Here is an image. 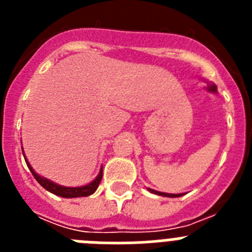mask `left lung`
<instances>
[{"label": "left lung", "mask_w": 252, "mask_h": 252, "mask_svg": "<svg viewBox=\"0 0 252 252\" xmlns=\"http://www.w3.org/2000/svg\"><path fill=\"white\" fill-rule=\"evenodd\" d=\"M149 192L154 193V194H158V195H162V197H169V198H177V197H180V195H183L182 193L180 194H171V193H162V192H158V190H154V189H150L148 188Z\"/></svg>", "instance_id": "obj_1"}]
</instances>
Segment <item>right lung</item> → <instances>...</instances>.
<instances>
[{"mask_svg": "<svg viewBox=\"0 0 252 252\" xmlns=\"http://www.w3.org/2000/svg\"><path fill=\"white\" fill-rule=\"evenodd\" d=\"M22 154H24V150H22ZM24 158H25V161L26 164H28L29 169H30V171L32 173V175H34L35 179L37 180V183L40 184V186L43 187V188H45L48 192L53 193V194L55 195H59V197H63V198H77V197H88V195L93 194V193L97 190V188H98L99 183H101V179H102V168L101 170H99V174L95 177L94 180H92L91 183L86 184V186H82V187H64V186H59V184L54 183V182H51V180L46 179V178L44 177H40L39 174H37L36 171L34 170V169L31 168L30 162L28 161V159H26V157L24 155Z\"/></svg>", "mask_w": 252, "mask_h": 252, "instance_id": "obj_1", "label": "right lung"}]
</instances>
